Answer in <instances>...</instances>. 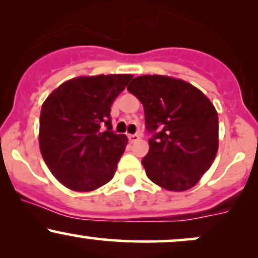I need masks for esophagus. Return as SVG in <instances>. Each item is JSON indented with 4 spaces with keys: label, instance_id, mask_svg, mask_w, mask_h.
<instances>
[{
    "label": "esophagus",
    "instance_id": "esophagus-1",
    "mask_svg": "<svg viewBox=\"0 0 258 258\" xmlns=\"http://www.w3.org/2000/svg\"><path fill=\"white\" fill-rule=\"evenodd\" d=\"M128 138L131 142H136V141H138L141 137H139L138 133H135V135H128Z\"/></svg>",
    "mask_w": 258,
    "mask_h": 258
}]
</instances>
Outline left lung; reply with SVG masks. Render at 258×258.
<instances>
[{
	"mask_svg": "<svg viewBox=\"0 0 258 258\" xmlns=\"http://www.w3.org/2000/svg\"><path fill=\"white\" fill-rule=\"evenodd\" d=\"M127 90L141 100L152 135L142 165L152 182L172 191L190 189L218 149L215 106L193 85L162 75L135 78Z\"/></svg>",
	"mask_w": 258,
	"mask_h": 258,
	"instance_id": "1",
	"label": "left lung"
}]
</instances>
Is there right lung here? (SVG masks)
Listing matches in <instances>:
<instances>
[{
  "label": "right lung",
  "mask_w": 258,
  "mask_h": 258,
  "mask_svg": "<svg viewBox=\"0 0 258 258\" xmlns=\"http://www.w3.org/2000/svg\"><path fill=\"white\" fill-rule=\"evenodd\" d=\"M132 75L72 79L44 100L40 149L53 176L75 191H91L114 177L127 144L112 131L110 108Z\"/></svg>",
  "instance_id": "right-lung-1"
}]
</instances>
